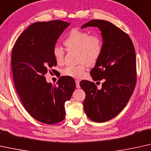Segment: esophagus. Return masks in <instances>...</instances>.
<instances>
[{"mask_svg":"<svg viewBox=\"0 0 151 151\" xmlns=\"http://www.w3.org/2000/svg\"><path fill=\"white\" fill-rule=\"evenodd\" d=\"M76 83V88H80V81L78 80H76L75 81Z\"/></svg>","mask_w":151,"mask_h":151,"instance_id":"34e87169","label":"esophagus"}]
</instances>
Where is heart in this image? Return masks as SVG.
I'll return each mask as SVG.
<instances>
[{
  "label": "heart",
  "instance_id": "heart-1",
  "mask_svg": "<svg viewBox=\"0 0 151 151\" xmlns=\"http://www.w3.org/2000/svg\"><path fill=\"white\" fill-rule=\"evenodd\" d=\"M65 46L70 50H77L76 65L65 67L62 75L69 77L80 78L86 74L88 65L96 63L102 53L103 44L99 36L90 35L88 33L78 29H73L63 41ZM52 55L57 64H63L65 50L61 46L56 45L52 49Z\"/></svg>",
  "mask_w": 151,
  "mask_h": 151
}]
</instances>
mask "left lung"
<instances>
[{
    "label": "left lung",
    "instance_id": "8db88e82",
    "mask_svg": "<svg viewBox=\"0 0 151 151\" xmlns=\"http://www.w3.org/2000/svg\"><path fill=\"white\" fill-rule=\"evenodd\" d=\"M98 27L101 31L103 50L92 69L94 81H103L102 88L94 83L81 81L86 93L83 108L91 120L104 122L118 116L127 105L136 84L134 46L129 36L110 22L92 20L83 25Z\"/></svg>",
    "mask_w": 151,
    "mask_h": 151
}]
</instances>
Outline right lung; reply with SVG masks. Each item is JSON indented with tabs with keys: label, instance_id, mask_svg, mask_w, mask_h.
<instances>
[{
	"label": "right lung",
	"instance_id": "1",
	"mask_svg": "<svg viewBox=\"0 0 151 151\" xmlns=\"http://www.w3.org/2000/svg\"><path fill=\"white\" fill-rule=\"evenodd\" d=\"M70 23L62 20L35 22L19 36L12 54L16 90L29 114L39 122L57 124L65 118V103L76 88L74 79L59 77L57 86L46 81L48 68L56 66L52 49Z\"/></svg>",
	"mask_w": 151,
	"mask_h": 151
}]
</instances>
